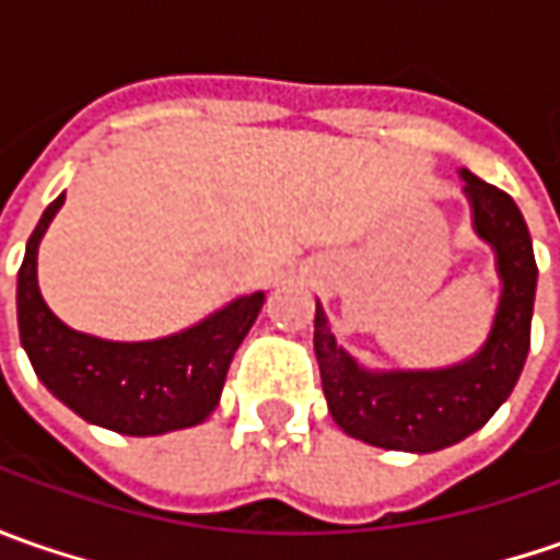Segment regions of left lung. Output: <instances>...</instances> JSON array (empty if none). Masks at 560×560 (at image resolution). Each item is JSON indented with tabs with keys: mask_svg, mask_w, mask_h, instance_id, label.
I'll use <instances>...</instances> for the list:
<instances>
[{
	"mask_svg": "<svg viewBox=\"0 0 560 560\" xmlns=\"http://www.w3.org/2000/svg\"><path fill=\"white\" fill-rule=\"evenodd\" d=\"M477 233L495 246L502 302L486 346L458 368L368 374L336 346L327 317L314 314V355L334 420L355 440L398 452H436L470 436L511 396L529 352L536 258L521 208L505 189L464 171Z\"/></svg>",
	"mask_w": 560,
	"mask_h": 560,
	"instance_id": "8db88e82",
	"label": "left lung"
}]
</instances>
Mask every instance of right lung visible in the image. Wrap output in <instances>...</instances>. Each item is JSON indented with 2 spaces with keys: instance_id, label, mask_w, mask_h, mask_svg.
Returning a JSON list of instances; mask_svg holds the SVG:
<instances>
[{
  "instance_id": "1",
  "label": "right lung",
  "mask_w": 560,
  "mask_h": 560,
  "mask_svg": "<svg viewBox=\"0 0 560 560\" xmlns=\"http://www.w3.org/2000/svg\"><path fill=\"white\" fill-rule=\"evenodd\" d=\"M61 202L65 192L43 211L18 270V327L36 376L80 418L115 433L159 436L202 423L265 295H243L199 327L155 342L77 334L46 308L36 287V246Z\"/></svg>"
}]
</instances>
